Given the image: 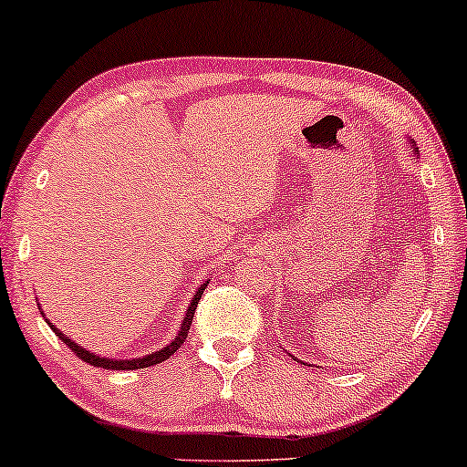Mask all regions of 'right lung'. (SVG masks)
<instances>
[{"instance_id":"right-lung-1","label":"right lung","mask_w":467,"mask_h":467,"mask_svg":"<svg viewBox=\"0 0 467 467\" xmlns=\"http://www.w3.org/2000/svg\"><path fill=\"white\" fill-rule=\"evenodd\" d=\"M203 285L197 289V294H195V298H192V302H191V306H189V311H186V317H184V322H182V328H180V332H178V337L173 338L171 343L167 345V348H162V349H159V352H154V354H150V356H145V358H135V360H109V358H100V356H94V354H89L88 349H83L81 345H77L75 341H70L68 337H64L62 332H59L56 326H51V330L56 332V335L62 338V341L68 345V348L72 349V352H75V356L77 358H81L83 362H89V365L92 367H100V368H107V371H130V368H145V367H154V365H159V362H162V360H167L169 356H173L175 352H178L180 349V345L186 341V337H189V330H191V324H192V315H195V308H197V305H199V300H202V294H203Z\"/></svg>"}]
</instances>
